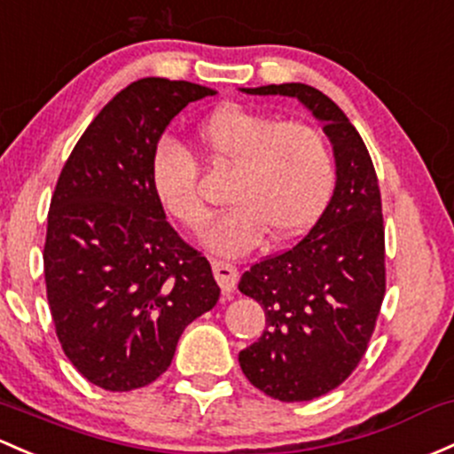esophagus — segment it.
Masks as SVG:
<instances>
[{
	"instance_id": "esophagus-1",
	"label": "esophagus",
	"mask_w": 454,
	"mask_h": 454,
	"mask_svg": "<svg viewBox=\"0 0 454 454\" xmlns=\"http://www.w3.org/2000/svg\"><path fill=\"white\" fill-rule=\"evenodd\" d=\"M213 274L222 291L231 294V291L235 289L237 276H239V271H237L235 265L226 263V261H213Z\"/></svg>"
}]
</instances>
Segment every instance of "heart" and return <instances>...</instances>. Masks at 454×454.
Instances as JSON below:
<instances>
[{"mask_svg": "<svg viewBox=\"0 0 454 454\" xmlns=\"http://www.w3.org/2000/svg\"><path fill=\"white\" fill-rule=\"evenodd\" d=\"M200 141L213 167L235 169L228 187L232 204L207 237L222 256H243L270 232L271 241L302 235L319 219L335 187L331 147L319 130L300 121L228 104L200 126ZM150 183L176 222L193 235L211 223L193 154L163 139L152 152Z\"/></svg>", "mask_w": 454, "mask_h": 454, "instance_id": "1", "label": "heart"}]
</instances>
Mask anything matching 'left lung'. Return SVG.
<instances>
[{"label": "left lung", "mask_w": 454, "mask_h": 454, "mask_svg": "<svg viewBox=\"0 0 454 454\" xmlns=\"http://www.w3.org/2000/svg\"><path fill=\"white\" fill-rule=\"evenodd\" d=\"M302 102L333 143L335 191L298 243L241 276L239 291L263 307L265 331L239 352L256 389L283 403L340 387L364 359L385 295V228L370 152L322 90L287 82L241 89Z\"/></svg>", "instance_id": "left-lung-1"}]
</instances>
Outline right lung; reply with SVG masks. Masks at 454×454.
Returning <instances> with one entry per match:
<instances>
[{"label":"right lung","mask_w":454,"mask_h":454,"mask_svg":"<svg viewBox=\"0 0 454 454\" xmlns=\"http://www.w3.org/2000/svg\"><path fill=\"white\" fill-rule=\"evenodd\" d=\"M207 95L215 90L165 78L119 90L75 143L51 195L47 302L67 359L102 389L154 383L184 328L219 300L211 265L169 226L150 183L165 128Z\"/></svg>","instance_id":"1"}]
</instances>
